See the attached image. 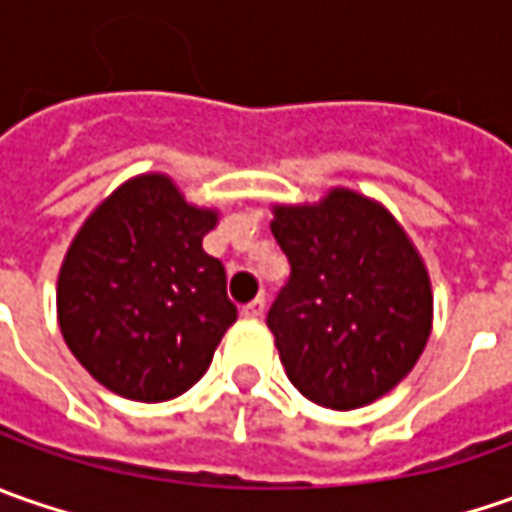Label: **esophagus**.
<instances>
[{
	"label": "esophagus",
	"instance_id": "obj_1",
	"mask_svg": "<svg viewBox=\"0 0 512 512\" xmlns=\"http://www.w3.org/2000/svg\"><path fill=\"white\" fill-rule=\"evenodd\" d=\"M265 299L259 296V299H253V302H247L245 307H242V316L245 319H262L265 316Z\"/></svg>",
	"mask_w": 512,
	"mask_h": 512
}]
</instances>
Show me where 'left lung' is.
<instances>
[{
  "label": "left lung",
  "mask_w": 512,
  "mask_h": 512,
  "mask_svg": "<svg viewBox=\"0 0 512 512\" xmlns=\"http://www.w3.org/2000/svg\"><path fill=\"white\" fill-rule=\"evenodd\" d=\"M270 210L293 270L267 313L287 379L330 410L382 399L416 367L433 330L419 247L379 199L353 187Z\"/></svg>",
  "instance_id": "8db88e82"
}]
</instances>
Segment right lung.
Wrapping results in <instances>:
<instances>
[{
	"label": "right lung",
	"mask_w": 512,
	"mask_h": 512,
	"mask_svg": "<svg viewBox=\"0 0 512 512\" xmlns=\"http://www.w3.org/2000/svg\"><path fill=\"white\" fill-rule=\"evenodd\" d=\"M219 207L173 176H130L90 210L56 279V322L76 362L110 393L168 402L205 376L236 322L225 267L202 239Z\"/></svg>",
	"instance_id": "obj_1"
}]
</instances>
